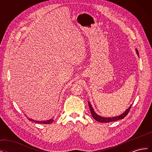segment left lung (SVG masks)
<instances>
[{
    "label": "left lung",
    "mask_w": 152,
    "mask_h": 152,
    "mask_svg": "<svg viewBox=\"0 0 152 152\" xmlns=\"http://www.w3.org/2000/svg\"><path fill=\"white\" fill-rule=\"evenodd\" d=\"M136 53H137V55H139V53H138V51H137V49H136ZM88 104H89V107L90 110H91V113L92 116H93V117L95 119V120L97 121L98 122H105V123L106 122H113V121H117L118 120H121V119L124 118L128 114L129 112V110L131 108V106H132V104H131L130 107L126 110L125 112H124L121 115L113 117H103L102 116L98 115H97L95 113L93 107H92L91 103L89 102H88Z\"/></svg>",
    "instance_id": "1"
}]
</instances>
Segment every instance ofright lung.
Returning a JSON list of instances; mask_svg holds the SVG:
<instances>
[{"label":"right lung","mask_w":152,"mask_h":152,"mask_svg":"<svg viewBox=\"0 0 152 152\" xmlns=\"http://www.w3.org/2000/svg\"><path fill=\"white\" fill-rule=\"evenodd\" d=\"M28 120H29V121H32V122H35V123H38V124H51V123H52V122L54 121L53 119H50V120H48V121H34V120H33V119L29 118L28 117Z\"/></svg>","instance_id":"obj_1"}]
</instances>
